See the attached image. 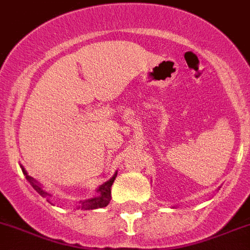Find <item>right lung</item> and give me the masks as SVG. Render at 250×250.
<instances>
[{
    "label": "right lung",
    "instance_id": "add662e5",
    "mask_svg": "<svg viewBox=\"0 0 250 250\" xmlns=\"http://www.w3.org/2000/svg\"><path fill=\"white\" fill-rule=\"evenodd\" d=\"M21 170H22V172H24V175L26 176V179H28L30 183H32L33 188H34V189L38 191L39 194L47 195L46 191H43L42 189H41V187H39V185H37V184H34V183H33L34 180H33L30 176H28L26 171L24 170V167H21ZM116 176H117V174H115L112 177H111L110 180L106 181V183H104L103 185H101L100 189H98V191H100V195H98V197L92 198V199H88V201L80 202V207L84 208V209H97V208L106 207L107 204L110 203V201H111V187H112L113 181H115Z\"/></svg>",
    "mask_w": 250,
    "mask_h": 250
}]
</instances>
